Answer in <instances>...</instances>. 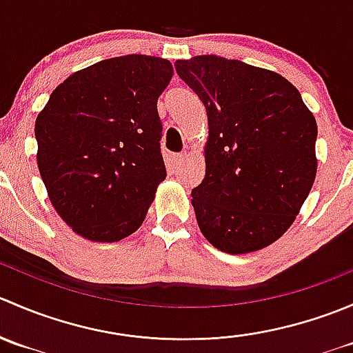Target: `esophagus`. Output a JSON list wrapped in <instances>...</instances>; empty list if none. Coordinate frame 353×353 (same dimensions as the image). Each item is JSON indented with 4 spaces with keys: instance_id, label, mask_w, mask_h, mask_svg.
I'll list each match as a JSON object with an SVG mask.
<instances>
[{
    "instance_id": "34e87169",
    "label": "esophagus",
    "mask_w": 353,
    "mask_h": 353,
    "mask_svg": "<svg viewBox=\"0 0 353 353\" xmlns=\"http://www.w3.org/2000/svg\"><path fill=\"white\" fill-rule=\"evenodd\" d=\"M184 159H186V154H177V155H172V163L174 165H181V163L184 162Z\"/></svg>"
}]
</instances>
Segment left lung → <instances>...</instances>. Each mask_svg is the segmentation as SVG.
I'll return each instance as SVG.
<instances>
[{"mask_svg": "<svg viewBox=\"0 0 353 353\" xmlns=\"http://www.w3.org/2000/svg\"><path fill=\"white\" fill-rule=\"evenodd\" d=\"M176 70L208 116L205 177L191 191L199 230L229 254L273 244L314 184V114L272 70L213 54L177 59Z\"/></svg>", "mask_w": 353, "mask_h": 353, "instance_id": "left-lung-1", "label": "left lung"}]
</instances>
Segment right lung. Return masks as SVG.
I'll use <instances>...</instances> for the list:
<instances>
[{"label":"right lung","instance_id":"1","mask_svg":"<svg viewBox=\"0 0 353 353\" xmlns=\"http://www.w3.org/2000/svg\"><path fill=\"white\" fill-rule=\"evenodd\" d=\"M174 74L128 54L74 71L35 119L37 165L56 213L94 243L137 232L165 179L157 101Z\"/></svg>","mask_w":353,"mask_h":353}]
</instances>
